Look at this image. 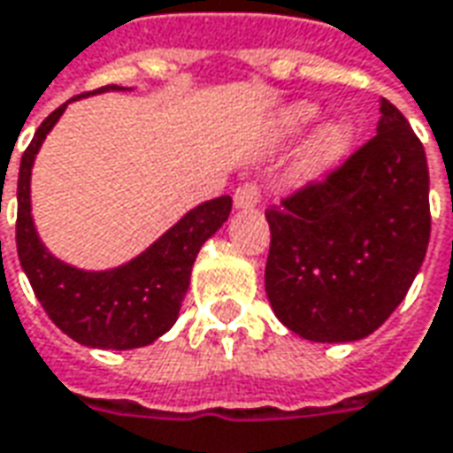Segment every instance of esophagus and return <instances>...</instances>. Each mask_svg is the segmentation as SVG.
<instances>
[{
	"mask_svg": "<svg viewBox=\"0 0 453 453\" xmlns=\"http://www.w3.org/2000/svg\"><path fill=\"white\" fill-rule=\"evenodd\" d=\"M258 200H261V195H258L256 185H242L234 192V207L236 210H251V207L258 204Z\"/></svg>",
	"mask_w": 453,
	"mask_h": 453,
	"instance_id": "esophagus-1",
	"label": "esophagus"
}]
</instances>
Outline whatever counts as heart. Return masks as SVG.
<instances>
[{"label": "heart", "mask_w": 453, "mask_h": 453, "mask_svg": "<svg viewBox=\"0 0 453 453\" xmlns=\"http://www.w3.org/2000/svg\"><path fill=\"white\" fill-rule=\"evenodd\" d=\"M317 117H319V104H314L310 99L293 102L275 119V136L283 141L295 139L310 129ZM354 139L356 127L349 117H332L322 121L310 134V139L304 141L300 156L295 158L290 168V182L297 188H304V185L322 180L329 170H334L349 156Z\"/></svg>", "instance_id": "obj_1"}]
</instances>
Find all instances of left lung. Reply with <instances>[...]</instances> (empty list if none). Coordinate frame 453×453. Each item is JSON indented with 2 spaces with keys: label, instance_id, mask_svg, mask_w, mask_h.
Returning a JSON list of instances; mask_svg holds the SVG:
<instances>
[{
  "label": "left lung",
  "instance_id": "1",
  "mask_svg": "<svg viewBox=\"0 0 453 453\" xmlns=\"http://www.w3.org/2000/svg\"><path fill=\"white\" fill-rule=\"evenodd\" d=\"M265 219L275 317L317 344L373 334L403 303L429 243V168L410 121L380 97L373 139Z\"/></svg>",
  "mask_w": 453,
  "mask_h": 453
}]
</instances>
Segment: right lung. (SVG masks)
<instances>
[{
    "label": "right lung",
    "instance_id": "obj_1",
    "mask_svg": "<svg viewBox=\"0 0 453 453\" xmlns=\"http://www.w3.org/2000/svg\"><path fill=\"white\" fill-rule=\"evenodd\" d=\"M134 88L107 85L89 95L131 92ZM67 99L38 127L19 165L16 182V251L38 303L58 329L89 349L129 351L153 344L178 322L180 304L190 288V273L202 243L219 232L232 214V197L221 195L185 211L131 261L88 271L60 261L48 251L31 214V170L46 136L70 102Z\"/></svg>",
    "mask_w": 453,
    "mask_h": 453
}]
</instances>
